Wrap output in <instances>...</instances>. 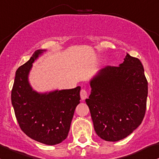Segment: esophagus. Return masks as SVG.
<instances>
[{"label": "esophagus", "mask_w": 159, "mask_h": 159, "mask_svg": "<svg viewBox=\"0 0 159 159\" xmlns=\"http://www.w3.org/2000/svg\"><path fill=\"white\" fill-rule=\"evenodd\" d=\"M80 95H81V100L84 101V100H85L87 98H88V92H87L86 90L81 89V92H80Z\"/></svg>", "instance_id": "esophagus-1"}]
</instances>
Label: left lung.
Listing matches in <instances>:
<instances>
[{
  "mask_svg": "<svg viewBox=\"0 0 159 159\" xmlns=\"http://www.w3.org/2000/svg\"><path fill=\"white\" fill-rule=\"evenodd\" d=\"M85 100L93 127L102 139L116 142L141 124L146 110L148 82L139 59L126 53L119 66L100 70L90 81Z\"/></svg>",
  "mask_w": 159,
  "mask_h": 159,
  "instance_id": "obj_1",
  "label": "left lung"
}]
</instances>
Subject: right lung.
<instances>
[{
    "instance_id": "1",
    "label": "right lung",
    "mask_w": 159,
    "mask_h": 159,
    "mask_svg": "<svg viewBox=\"0 0 159 159\" xmlns=\"http://www.w3.org/2000/svg\"><path fill=\"white\" fill-rule=\"evenodd\" d=\"M46 49L35 52L16 71L11 102L20 127L30 138L49 146L67 138L75 110L80 103L81 87L39 93L29 81L33 63Z\"/></svg>"
}]
</instances>
